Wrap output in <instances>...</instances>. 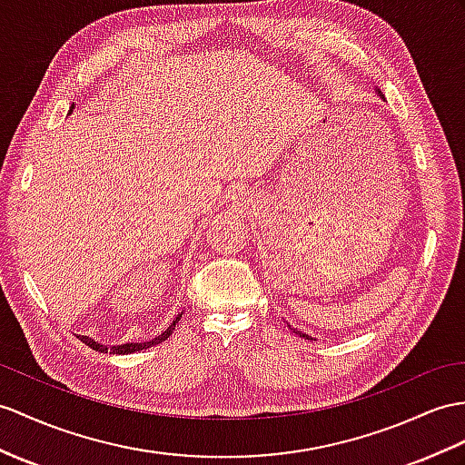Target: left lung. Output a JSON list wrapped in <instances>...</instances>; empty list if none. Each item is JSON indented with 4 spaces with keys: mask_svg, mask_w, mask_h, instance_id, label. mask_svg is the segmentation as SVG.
Listing matches in <instances>:
<instances>
[{
    "mask_svg": "<svg viewBox=\"0 0 465 465\" xmlns=\"http://www.w3.org/2000/svg\"><path fill=\"white\" fill-rule=\"evenodd\" d=\"M293 331H296V330H293ZM296 333H298V335H300V337H305V339H312V337H310V335H305V333H300V331H296Z\"/></svg>",
    "mask_w": 465,
    "mask_h": 465,
    "instance_id": "1",
    "label": "left lung"
}]
</instances>
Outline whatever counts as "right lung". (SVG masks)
Segmentation results:
<instances>
[{"label":"right lung","instance_id":"add662e5","mask_svg":"<svg viewBox=\"0 0 465 465\" xmlns=\"http://www.w3.org/2000/svg\"><path fill=\"white\" fill-rule=\"evenodd\" d=\"M181 315L183 313H179L177 318L173 320V323L167 327V330L160 335V337H155V339H152V341H145V343H124V345H118V347H106V345H102V343H96V341H93V339H88V337H81V341L84 343V345H88L90 349H94V351H100V353H116V355H124V353H134V351H142V349H147V347H153V345H157V343H162V341H165V339L173 333V330H175V323L181 320Z\"/></svg>","mask_w":465,"mask_h":465}]
</instances>
